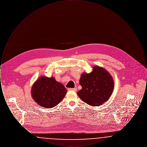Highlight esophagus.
I'll return each instance as SVG.
<instances>
[{"label":"esophagus","mask_w":147,"mask_h":147,"mask_svg":"<svg viewBox=\"0 0 147 147\" xmlns=\"http://www.w3.org/2000/svg\"><path fill=\"white\" fill-rule=\"evenodd\" d=\"M68 90L69 91H77V88H68Z\"/></svg>","instance_id":"obj_1"}]
</instances>
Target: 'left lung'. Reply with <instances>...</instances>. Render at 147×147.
<instances>
[{
    "instance_id": "left-lung-1",
    "label": "left lung",
    "mask_w": 147,
    "mask_h": 147,
    "mask_svg": "<svg viewBox=\"0 0 147 147\" xmlns=\"http://www.w3.org/2000/svg\"><path fill=\"white\" fill-rule=\"evenodd\" d=\"M82 89L77 95L88 105L97 106L107 101L112 94L114 81L111 74L102 67L94 66L90 73H83L79 80Z\"/></svg>"
}]
</instances>
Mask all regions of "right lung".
Returning a JSON list of instances; mask_svg holds the SVG:
<instances>
[{
    "mask_svg": "<svg viewBox=\"0 0 147 147\" xmlns=\"http://www.w3.org/2000/svg\"><path fill=\"white\" fill-rule=\"evenodd\" d=\"M67 89L55 77L41 76L32 85L31 96L37 104L45 108L55 107L63 99Z\"/></svg>",
    "mask_w": 147,
    "mask_h": 147,
    "instance_id": "right-lung-1",
    "label": "right lung"
}]
</instances>
